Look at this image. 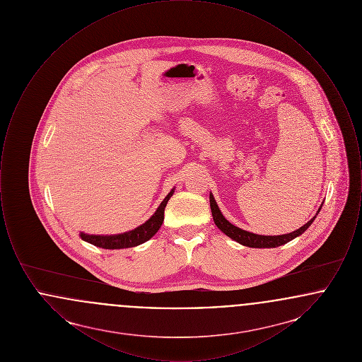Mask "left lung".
I'll list each match as a JSON object with an SVG mask.
<instances>
[{"label":"left lung","instance_id":"left-lung-1","mask_svg":"<svg viewBox=\"0 0 362 362\" xmlns=\"http://www.w3.org/2000/svg\"><path fill=\"white\" fill-rule=\"evenodd\" d=\"M209 199H210V209H211L213 220H214V224L217 225V228L221 229L225 235L229 236L230 239L240 243V244L245 245V247H252V248H276V247H279V245H282V244H285L288 241L293 240L294 238L300 236L303 232H305L308 229V226L315 220V217H313L307 224L303 225L301 228H298L297 230H294L292 233H288V235L262 236V235H255V233L247 232L244 229H240V228L230 224L223 216V213L220 211V209L217 206V202L214 201L211 194H210Z\"/></svg>","mask_w":362,"mask_h":362}]
</instances>
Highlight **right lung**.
<instances>
[{
    "mask_svg": "<svg viewBox=\"0 0 362 362\" xmlns=\"http://www.w3.org/2000/svg\"><path fill=\"white\" fill-rule=\"evenodd\" d=\"M173 189L164 198V201L157 207L155 214L145 223L138 226L136 229L121 233V235H112V236H96V235H86L80 233L83 240L88 241L96 247H102L105 250H119V248H129L136 247L145 241L149 240L156 232L160 229V226L164 221V209L167 206V202L173 197Z\"/></svg>",
    "mask_w": 362,
    "mask_h": 362,
    "instance_id": "1",
    "label": "right lung"
}]
</instances>
